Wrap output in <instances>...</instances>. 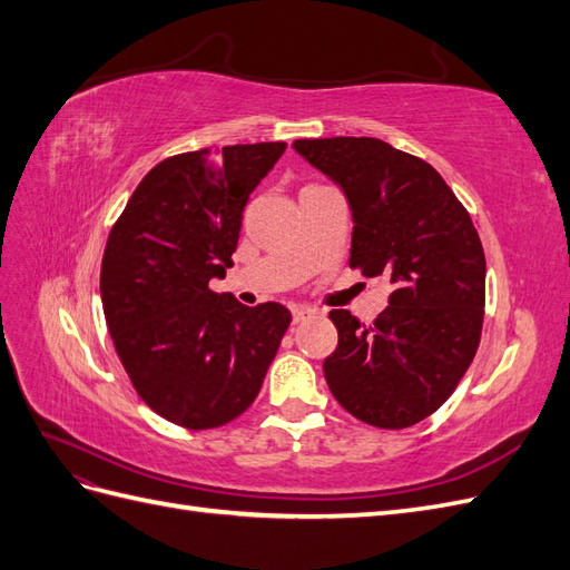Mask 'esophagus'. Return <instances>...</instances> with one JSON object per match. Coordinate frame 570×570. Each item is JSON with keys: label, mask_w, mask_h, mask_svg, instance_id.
<instances>
[{"label": "esophagus", "mask_w": 570, "mask_h": 570, "mask_svg": "<svg viewBox=\"0 0 570 570\" xmlns=\"http://www.w3.org/2000/svg\"><path fill=\"white\" fill-rule=\"evenodd\" d=\"M314 312H312V308H302V306H295V308H292V321H295V323H302L304 318H308V316H312Z\"/></svg>", "instance_id": "esophagus-1"}]
</instances>
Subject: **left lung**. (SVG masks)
Instances as JSON below:
<instances>
[{
	"label": "left lung",
	"mask_w": 570,
	"mask_h": 570,
	"mask_svg": "<svg viewBox=\"0 0 570 570\" xmlns=\"http://www.w3.org/2000/svg\"><path fill=\"white\" fill-rule=\"evenodd\" d=\"M295 149L350 199V266L392 285L373 323L344 308L327 314L337 327L327 387L368 425H416L450 400L480 344L485 252L471 214L433 166L375 137L297 140Z\"/></svg>",
	"instance_id": "8db88e82"
}]
</instances>
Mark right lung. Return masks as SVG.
<instances>
[{
  "label": "right lung",
  "instance_id": "add662e5",
  "mask_svg": "<svg viewBox=\"0 0 570 570\" xmlns=\"http://www.w3.org/2000/svg\"><path fill=\"white\" fill-rule=\"evenodd\" d=\"M285 142L168 157L135 187L101 256V306L140 400L187 430L226 425L256 400L289 327L285 306L209 287L233 266L252 189Z\"/></svg>",
  "mask_w": 570,
  "mask_h": 570
}]
</instances>
